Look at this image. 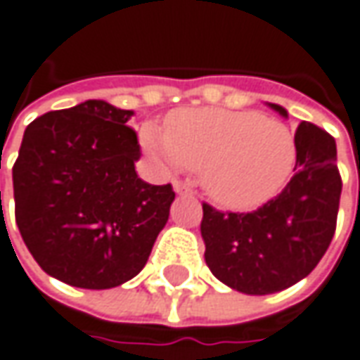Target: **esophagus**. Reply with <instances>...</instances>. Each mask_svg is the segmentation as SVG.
<instances>
[{
	"label": "esophagus",
	"mask_w": 360,
	"mask_h": 360,
	"mask_svg": "<svg viewBox=\"0 0 360 360\" xmlns=\"http://www.w3.org/2000/svg\"><path fill=\"white\" fill-rule=\"evenodd\" d=\"M173 189L177 195H185V193H191V187L183 181H173Z\"/></svg>",
	"instance_id": "esophagus-1"
}]
</instances>
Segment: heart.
Returning <instances> with one entry per match:
<instances>
[{
	"mask_svg": "<svg viewBox=\"0 0 360 360\" xmlns=\"http://www.w3.org/2000/svg\"><path fill=\"white\" fill-rule=\"evenodd\" d=\"M141 143L169 167L199 171L207 195L236 210L272 199L296 165L292 131L256 110H179L169 117L165 133L145 124Z\"/></svg>",
	"mask_w": 360,
	"mask_h": 360,
	"instance_id": "b5f03b06",
	"label": "heart"
}]
</instances>
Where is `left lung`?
<instances>
[{
    "label": "left lung",
    "mask_w": 360,
    "mask_h": 360,
    "mask_svg": "<svg viewBox=\"0 0 360 360\" xmlns=\"http://www.w3.org/2000/svg\"><path fill=\"white\" fill-rule=\"evenodd\" d=\"M280 117L288 110L268 102ZM294 177L252 213H221L203 203L201 238L211 274L231 290L264 296L286 290L316 268L333 242L342 183L335 139L300 122Z\"/></svg>",
    "instance_id": "1"
}]
</instances>
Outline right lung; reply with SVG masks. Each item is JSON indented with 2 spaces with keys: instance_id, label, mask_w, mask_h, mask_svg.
Listing matches in <instances>:
<instances>
[{
  "instance_id": "obj_1",
  "label": "right lung",
  "mask_w": 360,
  "mask_h": 360,
  "mask_svg": "<svg viewBox=\"0 0 360 360\" xmlns=\"http://www.w3.org/2000/svg\"><path fill=\"white\" fill-rule=\"evenodd\" d=\"M133 110L86 101L27 124L13 165L15 224L39 268L108 290L141 272L169 219L171 185L143 181ZM1 201V191H0Z\"/></svg>"
}]
</instances>
